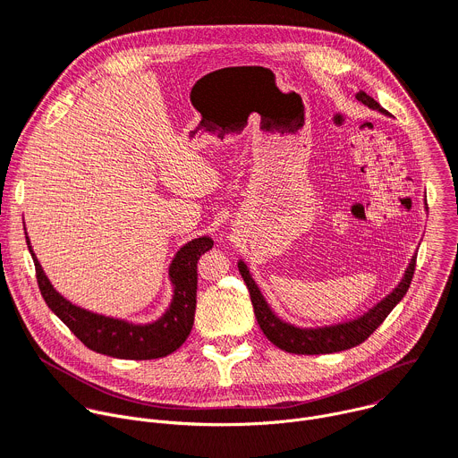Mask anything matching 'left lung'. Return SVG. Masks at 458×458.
Segmentation results:
<instances>
[{
	"mask_svg": "<svg viewBox=\"0 0 458 458\" xmlns=\"http://www.w3.org/2000/svg\"><path fill=\"white\" fill-rule=\"evenodd\" d=\"M357 99L362 101L364 106H368L371 109H378L380 113H386L377 104V101L371 96H368L364 90H360L357 94ZM415 266H417V257H413V260H411L408 271H405L402 282L398 284V287L389 296H386L380 303H377V306L369 313H366L359 320L333 326V327H322V329H298V327H293V326L282 322L280 318H276L273 315V311L269 310L267 301L264 300L259 285L255 284V280L250 278L247 267L240 262L238 269L242 273L243 282L247 284L250 301H252V310H255L259 326L264 331V335L267 336V340H271L276 347H280L287 352L324 354V352L345 351V349H351L354 345L366 342L375 333V329L387 318V315L403 298V294L408 293L413 275H415Z\"/></svg>",
	"mask_w": 458,
	"mask_h": 458,
	"instance_id": "left-lung-1",
	"label": "left lung"
}]
</instances>
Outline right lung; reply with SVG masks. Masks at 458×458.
<instances>
[{"label":"right lung","mask_w":458,"mask_h":458,"mask_svg":"<svg viewBox=\"0 0 458 458\" xmlns=\"http://www.w3.org/2000/svg\"><path fill=\"white\" fill-rule=\"evenodd\" d=\"M211 247L213 240L209 236H201L178 250L171 264V278L174 284L173 303L169 311L150 326H132L72 306L69 300L60 296L56 289L50 285L32 250L30 255L36 267L38 287L47 306L81 340V344L96 352L107 354V357L152 360L167 357L187 340L196 310V264L203 252Z\"/></svg>","instance_id":"right-lung-1"}]
</instances>
